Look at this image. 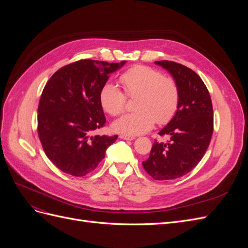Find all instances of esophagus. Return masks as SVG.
<instances>
[{"label":"esophagus","mask_w":248,"mask_h":248,"mask_svg":"<svg viewBox=\"0 0 248 248\" xmlns=\"http://www.w3.org/2000/svg\"><path fill=\"white\" fill-rule=\"evenodd\" d=\"M120 139L125 140H134V137H130V136H120Z\"/></svg>","instance_id":"obj_1"}]
</instances>
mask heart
Wrapping results in <instances>:
<instances>
[{
  "instance_id": "heart-1",
  "label": "heart",
  "mask_w": 248,
  "mask_h": 248,
  "mask_svg": "<svg viewBox=\"0 0 248 248\" xmlns=\"http://www.w3.org/2000/svg\"><path fill=\"white\" fill-rule=\"evenodd\" d=\"M124 92L128 97L137 96L133 108L136 111L127 114L112 124V128L124 136H139L148 132L153 125L169 123L175 117L180 103L177 82L163 77L151 67L138 65L126 70L120 77ZM103 109L110 116L122 114L126 95L116 85H104L99 93Z\"/></svg>"
}]
</instances>
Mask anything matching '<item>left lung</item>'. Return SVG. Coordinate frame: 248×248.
I'll use <instances>...</instances> for the list:
<instances>
[{
	"label": "left lung",
	"mask_w": 248,
	"mask_h": 248,
	"mask_svg": "<svg viewBox=\"0 0 248 248\" xmlns=\"http://www.w3.org/2000/svg\"><path fill=\"white\" fill-rule=\"evenodd\" d=\"M166 68L177 82L180 103L175 117L155 140L149 158L142 167L154 180H172L188 174L201 161L213 133L211 97L198 74L188 67L172 61H155Z\"/></svg>",
	"instance_id": "8db88e82"
}]
</instances>
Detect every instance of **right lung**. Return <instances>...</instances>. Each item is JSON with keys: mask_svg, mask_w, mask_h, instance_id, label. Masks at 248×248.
<instances>
[{"mask_svg": "<svg viewBox=\"0 0 248 248\" xmlns=\"http://www.w3.org/2000/svg\"><path fill=\"white\" fill-rule=\"evenodd\" d=\"M125 63L79 60L56 71L44 87L38 106V137L48 159L66 174H90L118 139L93 133L107 122L100 90L108 74Z\"/></svg>", "mask_w": 248, "mask_h": 248, "instance_id": "1", "label": "right lung"}]
</instances>
